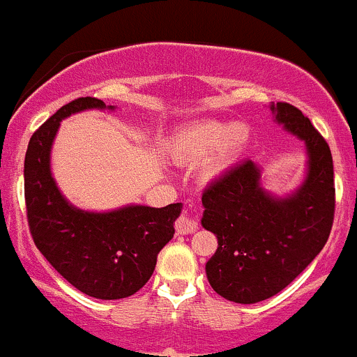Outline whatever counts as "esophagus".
<instances>
[{
    "mask_svg": "<svg viewBox=\"0 0 357 357\" xmlns=\"http://www.w3.org/2000/svg\"><path fill=\"white\" fill-rule=\"evenodd\" d=\"M175 229H177L178 234H189V232H194L197 229V220L190 215L189 210H185L182 217L175 222Z\"/></svg>",
    "mask_w": 357,
    "mask_h": 357,
    "instance_id": "esophagus-1",
    "label": "esophagus"
}]
</instances>
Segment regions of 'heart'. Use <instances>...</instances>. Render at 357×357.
<instances>
[{"mask_svg": "<svg viewBox=\"0 0 357 357\" xmlns=\"http://www.w3.org/2000/svg\"><path fill=\"white\" fill-rule=\"evenodd\" d=\"M250 128L245 123H222L204 119L185 126L172 142V156L178 161L203 165V177L215 178L227 172L241 158L250 142Z\"/></svg>", "mask_w": 357, "mask_h": 357, "instance_id": "1", "label": "heart"}]
</instances>
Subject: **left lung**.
Segmentation results:
<instances>
[{"label": "left lung", "instance_id": "8db88e82", "mask_svg": "<svg viewBox=\"0 0 357 357\" xmlns=\"http://www.w3.org/2000/svg\"><path fill=\"white\" fill-rule=\"evenodd\" d=\"M274 121L305 146V177L276 196L252 160L236 165L203 192L201 225L217 234L206 278L220 297L257 303L288 287L323 250L335 211L333 160L309 118L287 102L271 104Z\"/></svg>", "mask_w": 357, "mask_h": 357}]
</instances>
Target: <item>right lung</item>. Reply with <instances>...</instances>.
I'll list each match as a JSON object with an SVG mask.
<instances>
[{"mask_svg": "<svg viewBox=\"0 0 357 357\" xmlns=\"http://www.w3.org/2000/svg\"><path fill=\"white\" fill-rule=\"evenodd\" d=\"M90 109L116 107L93 97L76 98L31 137L24 161L27 220L38 250L74 288L93 298H126L153 276L158 253L174 238L182 203L125 204L109 211L69 203L52 175V147L60 121Z\"/></svg>", "mask_w": 357, "mask_h": 357, "instance_id": "right-lung-1", "label": "right lung"}]
</instances>
